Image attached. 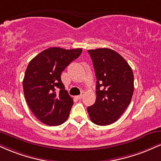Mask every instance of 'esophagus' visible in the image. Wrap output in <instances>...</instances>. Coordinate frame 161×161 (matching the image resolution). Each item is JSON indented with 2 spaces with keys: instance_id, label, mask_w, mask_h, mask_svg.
Segmentation results:
<instances>
[{
  "instance_id": "1",
  "label": "esophagus",
  "mask_w": 161,
  "mask_h": 161,
  "mask_svg": "<svg viewBox=\"0 0 161 161\" xmlns=\"http://www.w3.org/2000/svg\"><path fill=\"white\" fill-rule=\"evenodd\" d=\"M82 97H83V94H81L80 95H78V96H76V97L78 98L79 100H81L82 98Z\"/></svg>"
}]
</instances>
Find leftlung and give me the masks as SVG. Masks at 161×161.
Masks as SVG:
<instances>
[{
    "instance_id": "left-lung-1",
    "label": "left lung",
    "mask_w": 161,
    "mask_h": 161,
    "mask_svg": "<svg viewBox=\"0 0 161 161\" xmlns=\"http://www.w3.org/2000/svg\"><path fill=\"white\" fill-rule=\"evenodd\" d=\"M97 78L96 101L87 108L91 121L105 126L115 122L132 99L133 73L125 59L114 50L90 49Z\"/></svg>"
}]
</instances>
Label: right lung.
<instances>
[{
	"label": "right lung",
	"mask_w": 161,
	"mask_h": 161,
	"mask_svg": "<svg viewBox=\"0 0 161 161\" xmlns=\"http://www.w3.org/2000/svg\"><path fill=\"white\" fill-rule=\"evenodd\" d=\"M82 52V49L51 47L29 62L23 79L25 97L33 114L42 123L58 126L68 118L73 100L65 90L61 75Z\"/></svg>",
	"instance_id": "right-lung-1"
}]
</instances>
